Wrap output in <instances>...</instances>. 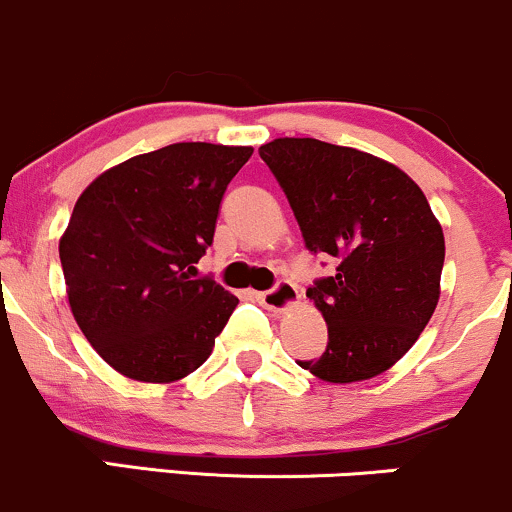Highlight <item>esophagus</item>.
<instances>
[{"instance_id": "1", "label": "esophagus", "mask_w": 512, "mask_h": 512, "mask_svg": "<svg viewBox=\"0 0 512 512\" xmlns=\"http://www.w3.org/2000/svg\"><path fill=\"white\" fill-rule=\"evenodd\" d=\"M297 287L292 283H278L273 287V290H266V292H258L256 300L263 304L266 309H271V312H285V309H290L292 304L297 302Z\"/></svg>"}]
</instances>
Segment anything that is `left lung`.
Returning a JSON list of instances; mask_svg holds the SVG:
<instances>
[{
	"label": "left lung",
	"instance_id": "8db88e82",
	"mask_svg": "<svg viewBox=\"0 0 512 512\" xmlns=\"http://www.w3.org/2000/svg\"><path fill=\"white\" fill-rule=\"evenodd\" d=\"M258 154L307 249L336 258V273L307 290L329 346L300 367L333 384L382 375L409 353L440 300L445 237L426 195L399 166L314 137H278Z\"/></svg>",
	"mask_w": 512,
	"mask_h": 512
}]
</instances>
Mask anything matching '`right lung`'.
I'll list each match as a JSON object with an SVG mask.
<instances>
[{
  "instance_id": "add662e5",
  "label": "right lung",
  "mask_w": 512,
  "mask_h": 512,
  "mask_svg": "<svg viewBox=\"0 0 512 512\" xmlns=\"http://www.w3.org/2000/svg\"><path fill=\"white\" fill-rule=\"evenodd\" d=\"M251 154L176 142L111 166L79 195L60 237L67 300L86 341L120 375L169 384L210 358L239 300L215 280H195L193 263Z\"/></svg>"
}]
</instances>
